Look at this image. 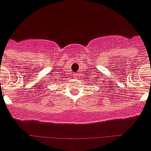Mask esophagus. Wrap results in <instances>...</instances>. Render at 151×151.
I'll list each match as a JSON object with an SVG mask.
<instances>
[{"label": "esophagus", "mask_w": 151, "mask_h": 151, "mask_svg": "<svg viewBox=\"0 0 151 151\" xmlns=\"http://www.w3.org/2000/svg\"><path fill=\"white\" fill-rule=\"evenodd\" d=\"M77 74H78V73H77ZM75 77H77V76H75Z\"/></svg>", "instance_id": "esophagus-1"}]
</instances>
